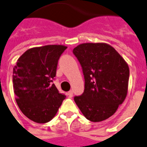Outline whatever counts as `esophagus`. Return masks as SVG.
Returning <instances> with one entry per match:
<instances>
[{"label":"esophagus","instance_id":"1","mask_svg":"<svg viewBox=\"0 0 147 147\" xmlns=\"http://www.w3.org/2000/svg\"><path fill=\"white\" fill-rule=\"evenodd\" d=\"M73 94H74L73 91L71 90V91H69V92H68V93H67V95H68L70 98H71V97H73Z\"/></svg>","mask_w":147,"mask_h":147}]
</instances>
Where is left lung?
Segmentation results:
<instances>
[{
    "instance_id": "left-lung-1",
    "label": "left lung",
    "mask_w": 147,
    "mask_h": 147,
    "mask_svg": "<svg viewBox=\"0 0 147 147\" xmlns=\"http://www.w3.org/2000/svg\"><path fill=\"white\" fill-rule=\"evenodd\" d=\"M82 66L84 92L74 97L83 116L91 122H101L114 114L128 93L129 67L110 45L86 43L73 50Z\"/></svg>"
}]
</instances>
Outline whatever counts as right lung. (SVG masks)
Returning <instances> with one entry per match:
<instances>
[{
    "mask_svg": "<svg viewBox=\"0 0 147 147\" xmlns=\"http://www.w3.org/2000/svg\"><path fill=\"white\" fill-rule=\"evenodd\" d=\"M66 49L64 45L33 47L19 57L13 67L16 101L23 114L34 122L53 119L66 98L52 84L58 61Z\"/></svg>",
    "mask_w": 147,
    "mask_h": 147,
    "instance_id": "1",
    "label": "right lung"
}]
</instances>
